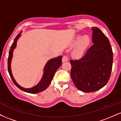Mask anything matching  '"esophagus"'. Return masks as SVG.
I'll use <instances>...</instances> for the list:
<instances>
[{
  "label": "esophagus",
  "instance_id": "34e87169",
  "mask_svg": "<svg viewBox=\"0 0 121 121\" xmlns=\"http://www.w3.org/2000/svg\"><path fill=\"white\" fill-rule=\"evenodd\" d=\"M62 62H66L68 61V57L67 56H64L63 57H62Z\"/></svg>",
  "mask_w": 121,
  "mask_h": 121
}]
</instances>
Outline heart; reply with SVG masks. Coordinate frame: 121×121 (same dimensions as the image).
Segmentation results:
<instances>
[{
    "mask_svg": "<svg viewBox=\"0 0 121 121\" xmlns=\"http://www.w3.org/2000/svg\"><path fill=\"white\" fill-rule=\"evenodd\" d=\"M77 43V45L73 51V55L76 57L80 58L83 56L86 49L88 47L90 43V39L89 37L86 36H83L82 38L78 36L74 41L73 44L76 45Z\"/></svg>",
    "mask_w": 121,
    "mask_h": 121,
    "instance_id": "heart-1",
    "label": "heart"
}]
</instances>
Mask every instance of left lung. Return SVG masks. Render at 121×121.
Returning <instances> with one entry per match:
<instances>
[{"instance_id":"8db88e82","label":"left lung","mask_w":121,"mask_h":121,"mask_svg":"<svg viewBox=\"0 0 121 121\" xmlns=\"http://www.w3.org/2000/svg\"><path fill=\"white\" fill-rule=\"evenodd\" d=\"M93 45L82 57L70 60V76L76 87L84 92L102 88L109 80L113 66V51L109 39L99 28H91Z\"/></svg>"}]
</instances>
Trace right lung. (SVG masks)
Listing matches in <instances>:
<instances>
[{
  "label": "right lung",
  "mask_w": 121,
  "mask_h": 121,
  "mask_svg": "<svg viewBox=\"0 0 121 121\" xmlns=\"http://www.w3.org/2000/svg\"><path fill=\"white\" fill-rule=\"evenodd\" d=\"M22 32L16 36L13 41V43H12L11 47L10 49H9V55H8V70L9 73V76L11 78L12 81L14 83L15 85L17 86L18 88L20 89L22 91H25V92L29 93H33L35 94L37 93L41 92V91H45V89L48 87L50 83L51 82V81L53 78L54 75H55V72L57 70L61 65L62 64V56H59L58 57L54 58V59H51L50 60L47 62V63L45 65V67L44 69V74H43V77L41 78V81L39 82L37 85L31 87V88H24V87H22L19 85V84L16 82L15 79L13 78L12 74L11 73V61L12 58V55H13V50L16 47V43L18 39L19 38L21 35Z\"/></svg>",
  "instance_id": "obj_1"
}]
</instances>
